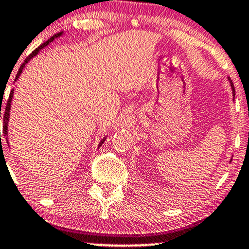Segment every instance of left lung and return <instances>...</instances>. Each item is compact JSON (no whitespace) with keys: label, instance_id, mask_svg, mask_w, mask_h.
<instances>
[{"label":"left lung","instance_id":"obj_1","mask_svg":"<svg viewBox=\"0 0 249 249\" xmlns=\"http://www.w3.org/2000/svg\"><path fill=\"white\" fill-rule=\"evenodd\" d=\"M229 79V78H228ZM229 83H231V89H233V95H235V89H234V85H233V81L229 79Z\"/></svg>","mask_w":249,"mask_h":249}]
</instances>
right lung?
I'll use <instances>...</instances> for the list:
<instances>
[{"mask_svg": "<svg viewBox=\"0 0 249 249\" xmlns=\"http://www.w3.org/2000/svg\"><path fill=\"white\" fill-rule=\"evenodd\" d=\"M62 34H64V33H62V32H60V33H58V34L53 35V36H52L51 39H48L47 41H46L45 43H42V45H41L40 47H37L36 49H35V51L33 52V53L31 54V55H29L28 58L26 59V61H24L22 65H21L20 70H18V75H16V80H18V75H20L21 73H22V71H23L24 66H26V64H28V61H29V60L34 58V56L36 55L37 53H39V52H40V49L45 48L46 46H48V45H49V42H52V41H53L54 39H56V37H60V36H61ZM13 94H14V89H12V92H10V94H9V99H8V102H7V105H5V108H4V110H3V114H2V116H3V136H4V137H5V141H7L8 145H9V142H8V122H9V113H10V106H12V99H13ZM1 113H2V112H1V108H0V117H1ZM105 139H106V138H103V139H102V142H100V143H99V146H102V144L104 143V142H105ZM0 144H1V152H2V151H3V150H2L1 132H0Z\"/></svg>", "mask_w": 249, "mask_h": 249, "instance_id": "add662e5", "label": "right lung"}]
</instances>
